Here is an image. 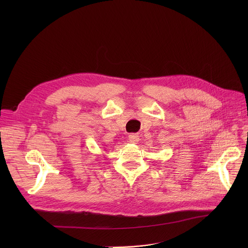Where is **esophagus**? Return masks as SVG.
<instances>
[{"mask_svg":"<svg viewBox=\"0 0 248 248\" xmlns=\"http://www.w3.org/2000/svg\"><path fill=\"white\" fill-rule=\"evenodd\" d=\"M128 141L132 142V144H138V142L140 141V138L139 136L133 134V135H129L128 136Z\"/></svg>","mask_w":248,"mask_h":248,"instance_id":"1","label":"esophagus"}]
</instances>
